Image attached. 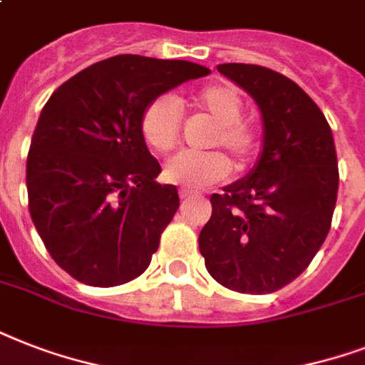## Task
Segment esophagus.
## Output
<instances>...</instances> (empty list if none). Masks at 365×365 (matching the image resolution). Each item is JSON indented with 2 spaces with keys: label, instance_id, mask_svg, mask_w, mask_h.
<instances>
[{
  "label": "esophagus",
  "instance_id": "obj_1",
  "mask_svg": "<svg viewBox=\"0 0 365 365\" xmlns=\"http://www.w3.org/2000/svg\"><path fill=\"white\" fill-rule=\"evenodd\" d=\"M180 197L182 199H189V197H197V191H191V189H180Z\"/></svg>",
  "mask_w": 365,
  "mask_h": 365
}]
</instances>
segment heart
<instances>
[{"instance_id":"b5f03b06","label":"heart","mask_w":365,"mask_h":365,"mask_svg":"<svg viewBox=\"0 0 365 365\" xmlns=\"http://www.w3.org/2000/svg\"><path fill=\"white\" fill-rule=\"evenodd\" d=\"M199 110L206 111L216 121L212 132V145H223L233 159L244 166L254 159L259 149V132L252 123L242 119V96L233 85L212 83L191 96ZM183 100L172 94H160L145 106L140 119L143 142L149 148L166 153L178 143L182 128ZM231 163L220 151H180L166 160L165 180L185 189H200L225 180Z\"/></svg>"}]
</instances>
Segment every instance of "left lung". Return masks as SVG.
<instances>
[{
  "mask_svg": "<svg viewBox=\"0 0 365 365\" xmlns=\"http://www.w3.org/2000/svg\"><path fill=\"white\" fill-rule=\"evenodd\" d=\"M217 71L255 100L263 149L246 178L210 197L199 235L212 278L240 294H272L305 271L331 227L339 187L334 134L303 88L255 64Z\"/></svg>",
  "mask_w": 365,
  "mask_h": 365,
  "instance_id": "obj_1",
  "label": "left lung"
}]
</instances>
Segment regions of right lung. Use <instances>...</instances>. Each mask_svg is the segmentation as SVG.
<instances>
[{"label": "right lung", "mask_w": 365, "mask_h": 365, "mask_svg": "<svg viewBox=\"0 0 365 365\" xmlns=\"http://www.w3.org/2000/svg\"><path fill=\"white\" fill-rule=\"evenodd\" d=\"M210 73L187 60L119 54L60 85L41 110L26 163L31 222L48 254L88 286L140 277L180 206L160 185L140 130L145 106Z\"/></svg>", "instance_id": "add662e5"}]
</instances>
